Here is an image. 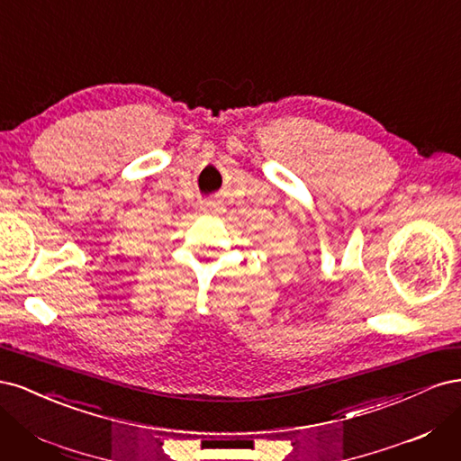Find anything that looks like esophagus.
I'll return each mask as SVG.
<instances>
[{
    "label": "esophagus",
    "instance_id": "1",
    "mask_svg": "<svg viewBox=\"0 0 461 461\" xmlns=\"http://www.w3.org/2000/svg\"><path fill=\"white\" fill-rule=\"evenodd\" d=\"M202 212H217V203L215 202L202 203Z\"/></svg>",
    "mask_w": 461,
    "mask_h": 461
}]
</instances>
